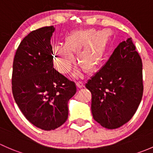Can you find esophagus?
Returning <instances> with one entry per match:
<instances>
[{
    "mask_svg": "<svg viewBox=\"0 0 153 153\" xmlns=\"http://www.w3.org/2000/svg\"><path fill=\"white\" fill-rule=\"evenodd\" d=\"M76 86L78 88H82L84 87V83L81 82V81H78V82H76Z\"/></svg>",
    "mask_w": 153,
    "mask_h": 153,
    "instance_id": "34e87169",
    "label": "esophagus"
}]
</instances>
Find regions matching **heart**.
<instances>
[{
  "label": "heart",
  "instance_id": "1",
  "mask_svg": "<svg viewBox=\"0 0 153 153\" xmlns=\"http://www.w3.org/2000/svg\"><path fill=\"white\" fill-rule=\"evenodd\" d=\"M109 36L106 32L95 29H77L64 38V45L52 48L54 64L59 72L67 74L75 63L73 55L88 72H92L105 58L108 49Z\"/></svg>",
  "mask_w": 153,
  "mask_h": 153
}]
</instances>
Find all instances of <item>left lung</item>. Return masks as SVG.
<instances>
[{
	"label": "left lung",
	"mask_w": 153,
	"mask_h": 153,
	"mask_svg": "<svg viewBox=\"0 0 153 153\" xmlns=\"http://www.w3.org/2000/svg\"><path fill=\"white\" fill-rule=\"evenodd\" d=\"M92 94L94 120L113 129L127 123L143 96L142 61L129 38L115 49L109 60L86 84Z\"/></svg>",
	"instance_id": "8db88e82"
}]
</instances>
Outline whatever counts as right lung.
<instances>
[{
  "mask_svg": "<svg viewBox=\"0 0 153 153\" xmlns=\"http://www.w3.org/2000/svg\"><path fill=\"white\" fill-rule=\"evenodd\" d=\"M53 26L32 31L15 52L12 75L14 99L37 127L52 130L65 123L68 101L76 92L73 81L53 67Z\"/></svg>",
  "mask_w": 153,
  "mask_h": 153,
  "instance_id": "add662e5",
  "label": "right lung"
}]
</instances>
